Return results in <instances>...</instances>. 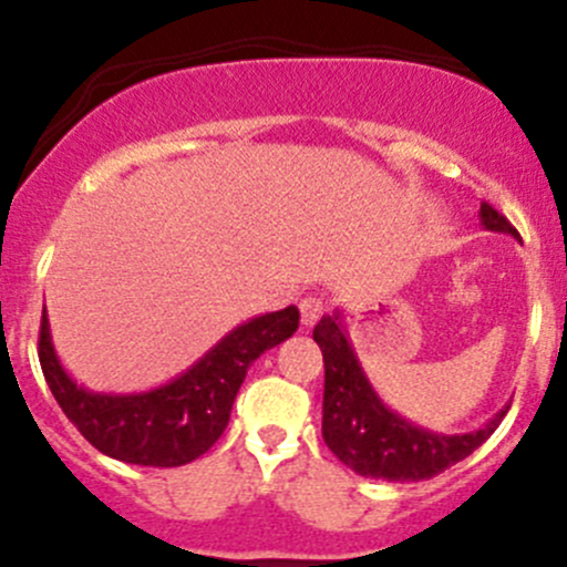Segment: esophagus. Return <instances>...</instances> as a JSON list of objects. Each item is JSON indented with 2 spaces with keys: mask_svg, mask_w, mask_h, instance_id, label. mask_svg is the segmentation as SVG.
<instances>
[{
  "mask_svg": "<svg viewBox=\"0 0 567 567\" xmlns=\"http://www.w3.org/2000/svg\"><path fill=\"white\" fill-rule=\"evenodd\" d=\"M299 310H301V323L312 326L320 316H323V301H320L318 296H307V299L299 301Z\"/></svg>",
  "mask_w": 567,
  "mask_h": 567,
  "instance_id": "obj_1",
  "label": "esophagus"
}]
</instances>
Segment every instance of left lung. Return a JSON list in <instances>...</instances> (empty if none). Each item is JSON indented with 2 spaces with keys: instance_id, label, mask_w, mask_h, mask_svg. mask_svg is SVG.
<instances>
[{
  "instance_id": "1",
  "label": "left lung",
  "mask_w": 567,
  "mask_h": 567,
  "mask_svg": "<svg viewBox=\"0 0 567 567\" xmlns=\"http://www.w3.org/2000/svg\"><path fill=\"white\" fill-rule=\"evenodd\" d=\"M480 221L485 230L518 238L516 227L488 203H480ZM312 337L320 346L326 368L323 442L337 458L362 477L390 480V483L436 477L439 472L472 455L499 427L502 416L511 409L505 405L499 414L472 433L447 436V433L427 431L400 416L379 398L353 351L340 310L320 318Z\"/></svg>"
}]
</instances>
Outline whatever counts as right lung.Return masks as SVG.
<instances>
[{
  "label": "right lung",
  "mask_w": 567,
  "mask_h": 567,
  "mask_svg": "<svg viewBox=\"0 0 567 567\" xmlns=\"http://www.w3.org/2000/svg\"><path fill=\"white\" fill-rule=\"evenodd\" d=\"M296 329L299 310L290 305L227 331L192 368L156 390L93 392L62 368L43 307L38 357L54 400L95 450L114 461L169 468L214 447L230 422L233 400L251 362Z\"/></svg>",
  "instance_id": "add662e5"
}]
</instances>
